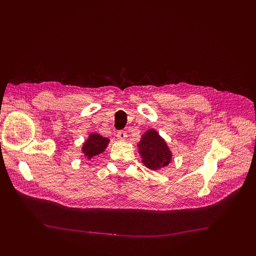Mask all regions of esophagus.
Listing matches in <instances>:
<instances>
[{"instance_id":"obj_1","label":"esophagus","mask_w":256,"mask_h":256,"mask_svg":"<svg viewBox=\"0 0 256 256\" xmlns=\"http://www.w3.org/2000/svg\"><path fill=\"white\" fill-rule=\"evenodd\" d=\"M116 136H118L120 141H126L127 134L125 132V131H120V132H118V134H116Z\"/></svg>"}]
</instances>
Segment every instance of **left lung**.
Wrapping results in <instances>:
<instances>
[{
  "mask_svg": "<svg viewBox=\"0 0 256 256\" xmlns=\"http://www.w3.org/2000/svg\"><path fill=\"white\" fill-rule=\"evenodd\" d=\"M138 147L144 166L152 171L166 166L172 160V152L154 129L146 131Z\"/></svg>",
  "mask_w": 256,
  "mask_h": 256,
  "instance_id": "8db88e82",
  "label": "left lung"
}]
</instances>
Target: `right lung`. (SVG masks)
I'll return each instance as SVG.
<instances>
[{"mask_svg": "<svg viewBox=\"0 0 256 256\" xmlns=\"http://www.w3.org/2000/svg\"><path fill=\"white\" fill-rule=\"evenodd\" d=\"M110 140L108 138H104L98 134H90L88 138V140L84 142L82 146V152L85 157L92 159V157L100 154L104 152Z\"/></svg>", "mask_w": 256, "mask_h": 256, "instance_id": "1", "label": "right lung"}]
</instances>
